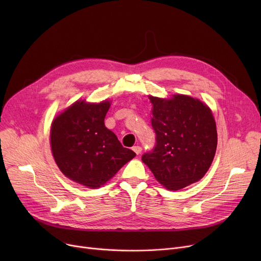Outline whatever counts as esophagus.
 Returning a JSON list of instances; mask_svg holds the SVG:
<instances>
[{
	"label": "esophagus",
	"instance_id": "esophagus-1",
	"mask_svg": "<svg viewBox=\"0 0 261 261\" xmlns=\"http://www.w3.org/2000/svg\"><path fill=\"white\" fill-rule=\"evenodd\" d=\"M132 150H133V151L136 153V154H140L141 152H142V147H140V146H134L133 148H132Z\"/></svg>",
	"mask_w": 261,
	"mask_h": 261
}]
</instances>
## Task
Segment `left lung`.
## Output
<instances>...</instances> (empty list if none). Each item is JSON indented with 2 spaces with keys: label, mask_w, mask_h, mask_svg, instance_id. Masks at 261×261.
I'll return each mask as SVG.
<instances>
[{
  "label": "left lung",
  "mask_w": 261,
  "mask_h": 261,
  "mask_svg": "<svg viewBox=\"0 0 261 261\" xmlns=\"http://www.w3.org/2000/svg\"><path fill=\"white\" fill-rule=\"evenodd\" d=\"M155 145L142 161L169 190H179L204 176L217 148L216 122L210 108L186 95L171 99L150 96Z\"/></svg>",
  "instance_id": "8db88e82"
}]
</instances>
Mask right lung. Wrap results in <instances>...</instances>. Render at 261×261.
<instances>
[{"mask_svg": "<svg viewBox=\"0 0 261 261\" xmlns=\"http://www.w3.org/2000/svg\"><path fill=\"white\" fill-rule=\"evenodd\" d=\"M109 108V101H76L50 129L53 155L62 173L91 188L103 185L136 155L105 126Z\"/></svg>", "mask_w": 261, "mask_h": 261, "instance_id": "right-lung-1", "label": "right lung"}]
</instances>
